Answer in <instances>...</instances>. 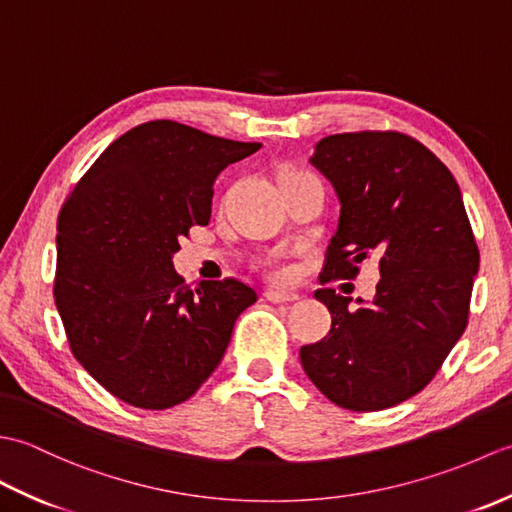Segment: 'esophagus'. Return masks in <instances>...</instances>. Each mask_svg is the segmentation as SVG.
I'll return each mask as SVG.
<instances>
[{
	"label": "esophagus",
	"instance_id": "1",
	"mask_svg": "<svg viewBox=\"0 0 512 512\" xmlns=\"http://www.w3.org/2000/svg\"><path fill=\"white\" fill-rule=\"evenodd\" d=\"M264 295H266V299H268L270 303H292V301L299 299L297 292L279 290V288H268V290L264 292Z\"/></svg>",
	"mask_w": 512,
	"mask_h": 512
}]
</instances>
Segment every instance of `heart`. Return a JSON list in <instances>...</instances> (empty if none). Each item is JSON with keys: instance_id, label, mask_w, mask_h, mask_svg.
I'll return each instance as SVG.
<instances>
[{"instance_id": "1", "label": "heart", "mask_w": 512, "mask_h": 512, "mask_svg": "<svg viewBox=\"0 0 512 512\" xmlns=\"http://www.w3.org/2000/svg\"><path fill=\"white\" fill-rule=\"evenodd\" d=\"M297 173H299V171H288V173H284V176H297ZM273 275L279 277V279H284V277H288V268L277 266V268H273Z\"/></svg>"}]
</instances>
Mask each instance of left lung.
Instances as JSON below:
<instances>
[{"label": "left lung", "mask_w": 512, "mask_h": 512, "mask_svg": "<svg viewBox=\"0 0 512 512\" xmlns=\"http://www.w3.org/2000/svg\"><path fill=\"white\" fill-rule=\"evenodd\" d=\"M310 162L339 195V228L321 279H354L378 257L374 301L321 288L332 314L319 343L299 358L321 394L352 411H380L418 394L436 376L469 321L480 268L473 228L451 171L400 132L325 136Z\"/></svg>", "instance_id": "obj_1"}]
</instances>
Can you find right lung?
Instances as JSON below:
<instances>
[{
	"instance_id": "right-lung-1",
	"label": "right lung",
	"mask_w": 512,
	"mask_h": 512,
	"mask_svg": "<svg viewBox=\"0 0 512 512\" xmlns=\"http://www.w3.org/2000/svg\"><path fill=\"white\" fill-rule=\"evenodd\" d=\"M259 147L149 121L116 138L63 202L54 303L76 361L127 405L191 398L257 301L237 279L189 286L171 257L209 224L220 171Z\"/></svg>"
}]
</instances>
